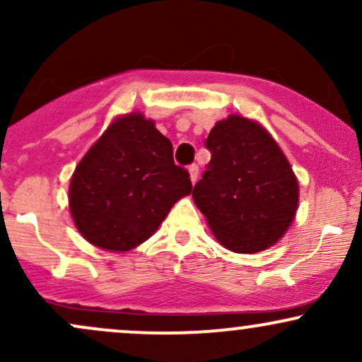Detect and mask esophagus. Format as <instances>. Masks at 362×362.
Masks as SVG:
<instances>
[{"mask_svg":"<svg viewBox=\"0 0 362 362\" xmlns=\"http://www.w3.org/2000/svg\"><path fill=\"white\" fill-rule=\"evenodd\" d=\"M189 175H190V180H192V184H195V180H197V177H199V167H197V165H190Z\"/></svg>","mask_w":362,"mask_h":362,"instance_id":"obj_1","label":"esophagus"}]
</instances>
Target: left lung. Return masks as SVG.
Wrapping results in <instances>:
<instances>
[{
    "instance_id": "1",
    "label": "left lung",
    "mask_w": 362,
    "mask_h": 362,
    "mask_svg": "<svg viewBox=\"0 0 362 362\" xmlns=\"http://www.w3.org/2000/svg\"><path fill=\"white\" fill-rule=\"evenodd\" d=\"M211 161L192 190L216 240L255 253L282 238L296 216L300 187L288 158L259 122L231 114L206 139Z\"/></svg>"
}]
</instances>
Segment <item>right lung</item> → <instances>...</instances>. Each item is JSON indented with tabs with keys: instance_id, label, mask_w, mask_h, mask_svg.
Listing matches in <instances>:
<instances>
[{
	"instance_id": "right-lung-1",
	"label": "right lung",
	"mask_w": 362,
	"mask_h": 362,
	"mask_svg": "<svg viewBox=\"0 0 362 362\" xmlns=\"http://www.w3.org/2000/svg\"><path fill=\"white\" fill-rule=\"evenodd\" d=\"M192 192L173 146L139 112L117 117L78 163L69 209L86 242L127 252L151 236L178 199Z\"/></svg>"
}]
</instances>
